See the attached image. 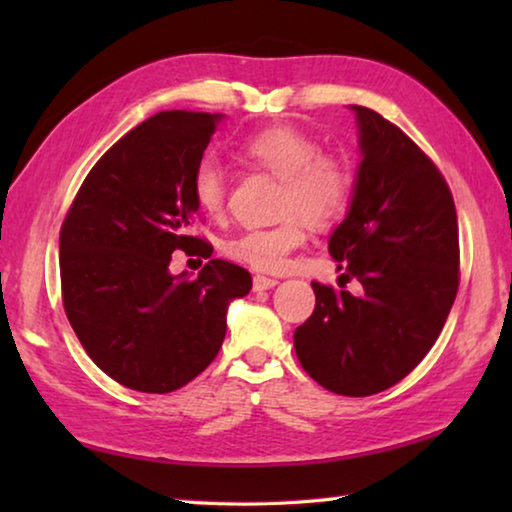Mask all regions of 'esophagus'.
Wrapping results in <instances>:
<instances>
[{"instance_id": "1", "label": "esophagus", "mask_w": 512, "mask_h": 512, "mask_svg": "<svg viewBox=\"0 0 512 512\" xmlns=\"http://www.w3.org/2000/svg\"><path fill=\"white\" fill-rule=\"evenodd\" d=\"M253 287H255V291H266V289H273V287H277V280H275V277L255 275V277H253Z\"/></svg>"}]
</instances>
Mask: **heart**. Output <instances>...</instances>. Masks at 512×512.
<instances>
[{
    "mask_svg": "<svg viewBox=\"0 0 512 512\" xmlns=\"http://www.w3.org/2000/svg\"><path fill=\"white\" fill-rule=\"evenodd\" d=\"M241 158L280 178L275 214L282 221L266 228H248L223 244V253L255 271H280L289 255L305 241V221L329 225L341 219L352 198V173L339 158L323 155L320 144L296 128L280 126L248 137ZM194 201L210 219L225 212L223 169L214 160L196 167Z\"/></svg>",
    "mask_w": 512,
    "mask_h": 512,
    "instance_id": "1",
    "label": "heart"
}]
</instances>
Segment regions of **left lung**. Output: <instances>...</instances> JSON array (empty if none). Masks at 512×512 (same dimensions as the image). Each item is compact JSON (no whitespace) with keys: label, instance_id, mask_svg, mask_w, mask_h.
Wrapping results in <instances>:
<instances>
[{"label":"left lung","instance_id":"left-lung-1","mask_svg":"<svg viewBox=\"0 0 512 512\" xmlns=\"http://www.w3.org/2000/svg\"><path fill=\"white\" fill-rule=\"evenodd\" d=\"M350 108L361 162L329 255L363 293L311 282L316 307L293 345L327 391L366 397L395 386L436 343L458 291V221L445 178L418 144L379 112Z\"/></svg>","mask_w":512,"mask_h":512}]
</instances>
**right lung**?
Instances as JSON below:
<instances>
[{
    "instance_id": "obj_1",
    "label": "right lung",
    "mask_w": 512,
    "mask_h": 512,
    "mask_svg": "<svg viewBox=\"0 0 512 512\" xmlns=\"http://www.w3.org/2000/svg\"><path fill=\"white\" fill-rule=\"evenodd\" d=\"M223 115L167 110L103 153L60 228L69 325L90 359L140 393H171L210 366L232 300L253 277L211 259L194 281L168 271L173 249L212 257L189 235L192 178Z\"/></svg>"
}]
</instances>
